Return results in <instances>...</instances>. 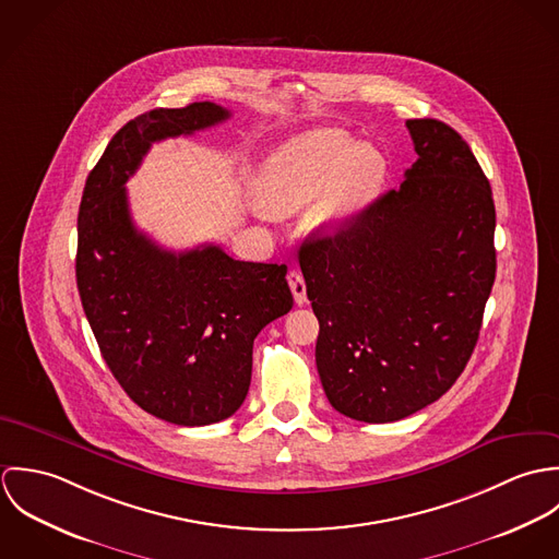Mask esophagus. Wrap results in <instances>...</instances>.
<instances>
[{"label":"esophagus","mask_w":559,"mask_h":559,"mask_svg":"<svg viewBox=\"0 0 559 559\" xmlns=\"http://www.w3.org/2000/svg\"><path fill=\"white\" fill-rule=\"evenodd\" d=\"M288 284H290V290H293V295H295V304H297V306H304V304L308 301L306 282H304V275H301L297 269H293V271L288 273Z\"/></svg>","instance_id":"1"}]
</instances>
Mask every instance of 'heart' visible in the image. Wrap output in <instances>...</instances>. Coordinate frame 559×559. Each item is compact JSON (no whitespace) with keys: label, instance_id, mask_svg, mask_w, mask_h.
I'll return each mask as SVG.
<instances>
[{"label":"heart","instance_id":"heart-1","mask_svg":"<svg viewBox=\"0 0 559 559\" xmlns=\"http://www.w3.org/2000/svg\"><path fill=\"white\" fill-rule=\"evenodd\" d=\"M385 178L383 155L366 142H353L337 129H314L275 148L253 174L255 204L275 217L312 202L314 226L340 230L374 200Z\"/></svg>","mask_w":559,"mask_h":559}]
</instances>
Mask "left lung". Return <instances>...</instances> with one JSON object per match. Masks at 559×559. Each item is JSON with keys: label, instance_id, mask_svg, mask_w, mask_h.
I'll return each mask as SVG.
<instances>
[{"label": "left lung", "instance_id": "left-lung-1", "mask_svg": "<svg viewBox=\"0 0 559 559\" xmlns=\"http://www.w3.org/2000/svg\"><path fill=\"white\" fill-rule=\"evenodd\" d=\"M406 129L417 160L399 189L299 249L322 390L368 424L408 417L456 383L497 269L492 191L472 148L435 118Z\"/></svg>", "mask_w": 559, "mask_h": 559}]
</instances>
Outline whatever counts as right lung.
<instances>
[{
	"label": "right lung",
	"mask_w": 559,
	"mask_h": 559,
	"mask_svg": "<svg viewBox=\"0 0 559 559\" xmlns=\"http://www.w3.org/2000/svg\"><path fill=\"white\" fill-rule=\"evenodd\" d=\"M230 118L202 100L127 122L90 171L78 219V288L111 374L146 413L178 426L242 404L253 340L293 308L286 264L242 262L219 245L167 251L131 219L127 180L151 146Z\"/></svg>",
	"instance_id": "obj_1"
}]
</instances>
